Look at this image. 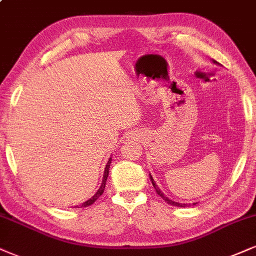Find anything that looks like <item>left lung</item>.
I'll list each match as a JSON object with an SVG mask.
<instances>
[{"mask_svg": "<svg viewBox=\"0 0 256 256\" xmlns=\"http://www.w3.org/2000/svg\"><path fill=\"white\" fill-rule=\"evenodd\" d=\"M150 180H152V184H153V186H154V188H156V194L160 196V197L162 198L166 202L167 204H171V205H176V206H182V208H185V206H188V204H180V203H176V202H173V200H168V198L166 197L165 194H162V191H160V188H159V186H158L156 184V182H154V179L152 178V176H150Z\"/></svg>", "mask_w": 256, "mask_h": 256, "instance_id": "obj_1", "label": "left lung"}]
</instances>
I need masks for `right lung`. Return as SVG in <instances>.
Segmentation results:
<instances>
[{
  "label": "right lung",
  "mask_w": 256,
  "mask_h": 256,
  "mask_svg": "<svg viewBox=\"0 0 256 256\" xmlns=\"http://www.w3.org/2000/svg\"><path fill=\"white\" fill-rule=\"evenodd\" d=\"M110 164H112V159H109V162H108V164H106V171H104V176H103V182H102V185H100V190L96 192V194H94L92 197L90 198L89 200H86V202H84L83 204L80 205V208H85V206H89V205H91V204H94V202H96L97 200H98L100 198V196L103 194L104 192V188H106V178H108V174H109V168H110ZM80 208V206H78Z\"/></svg>",
  "instance_id": "obj_1"
}]
</instances>
